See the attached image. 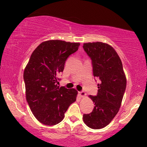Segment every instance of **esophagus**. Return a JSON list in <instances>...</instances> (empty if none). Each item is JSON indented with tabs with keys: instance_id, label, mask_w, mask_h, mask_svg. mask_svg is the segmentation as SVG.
Here are the masks:
<instances>
[{
	"instance_id": "esophagus-1",
	"label": "esophagus",
	"mask_w": 147,
	"mask_h": 147,
	"mask_svg": "<svg viewBox=\"0 0 147 147\" xmlns=\"http://www.w3.org/2000/svg\"><path fill=\"white\" fill-rule=\"evenodd\" d=\"M86 94L85 92H84V91L80 92H79V96H80V98H84V97H86Z\"/></svg>"
}]
</instances>
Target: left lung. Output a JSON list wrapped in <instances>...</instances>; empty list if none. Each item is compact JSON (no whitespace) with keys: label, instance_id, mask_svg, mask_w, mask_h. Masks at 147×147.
<instances>
[{"label":"left lung","instance_id":"obj_1","mask_svg":"<svg viewBox=\"0 0 147 147\" xmlns=\"http://www.w3.org/2000/svg\"><path fill=\"white\" fill-rule=\"evenodd\" d=\"M83 48L92 59L94 76L101 81L98 84L97 96H89L95 106L93 111L84 114L83 120L92 129H101L119 111L126 90V75L121 59L109 44L89 42L84 43Z\"/></svg>","mask_w":147,"mask_h":147}]
</instances>
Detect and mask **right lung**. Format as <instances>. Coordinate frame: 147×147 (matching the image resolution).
Returning <instances> with one entry per match:
<instances>
[{
	"label": "right lung",
	"instance_id": "add662e5",
	"mask_svg": "<svg viewBox=\"0 0 147 147\" xmlns=\"http://www.w3.org/2000/svg\"><path fill=\"white\" fill-rule=\"evenodd\" d=\"M80 43L61 40L42 42L32 53L24 70L26 99L38 121L47 126L62 121L78 91L57 85L67 58L78 51Z\"/></svg>",
	"mask_w": 147,
	"mask_h": 147
}]
</instances>
